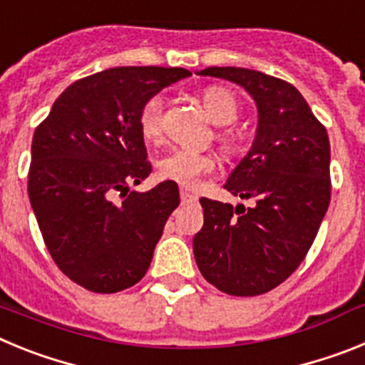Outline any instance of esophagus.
<instances>
[{"mask_svg":"<svg viewBox=\"0 0 365 365\" xmlns=\"http://www.w3.org/2000/svg\"><path fill=\"white\" fill-rule=\"evenodd\" d=\"M180 199H182V202H193V201H197V195L193 192H190V190L182 188L180 190Z\"/></svg>","mask_w":365,"mask_h":365,"instance_id":"obj_1","label":"esophagus"}]
</instances>
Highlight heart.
I'll return each mask as SVG.
<instances>
[{"mask_svg": "<svg viewBox=\"0 0 365 365\" xmlns=\"http://www.w3.org/2000/svg\"><path fill=\"white\" fill-rule=\"evenodd\" d=\"M201 104L206 115L214 124L228 125L240 115V104L234 93L227 87L212 86L202 89ZM163 111L164 102L159 95H153L146 100L138 111V131L150 144L163 140ZM222 146L227 150L237 148V138L232 131L219 135ZM215 172V159L210 153H197L188 150H172L163 155L157 163V173L160 179L172 180L182 188H197L205 175Z\"/></svg>", "mask_w": 365, "mask_h": 365, "instance_id": "1", "label": "heart"}]
</instances>
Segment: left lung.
<instances>
[{
  "instance_id": "obj_1",
  "label": "left lung",
  "mask_w": 365,
  "mask_h": 365,
  "mask_svg": "<svg viewBox=\"0 0 365 365\" xmlns=\"http://www.w3.org/2000/svg\"><path fill=\"white\" fill-rule=\"evenodd\" d=\"M199 74L243 87L257 106V130L225 185L254 206L199 199L205 225L193 237L195 261L221 292L265 294L298 269L329 208L327 131L285 80L243 67H206Z\"/></svg>"
}]
</instances>
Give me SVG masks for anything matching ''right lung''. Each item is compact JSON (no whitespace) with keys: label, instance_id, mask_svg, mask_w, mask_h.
I'll list each match as a JSON object with an SVG mask.
<instances>
[{"label":"right lung","instance_id":"obj_1","mask_svg":"<svg viewBox=\"0 0 365 365\" xmlns=\"http://www.w3.org/2000/svg\"><path fill=\"white\" fill-rule=\"evenodd\" d=\"M180 67H113L71 83L32 137L29 199L58 269L100 294L144 278L177 182L135 192L151 173L138 111L190 76Z\"/></svg>","mask_w":365,"mask_h":365}]
</instances>
